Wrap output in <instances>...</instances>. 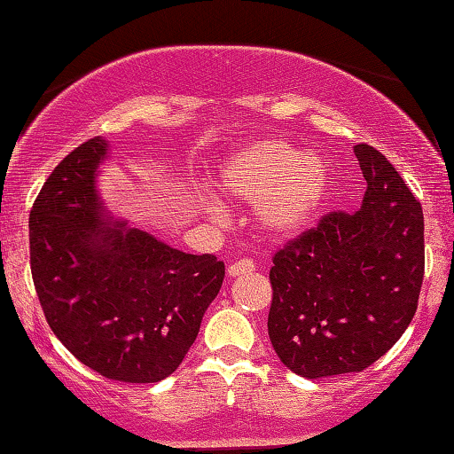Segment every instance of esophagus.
<instances>
[{
	"instance_id": "esophagus-1",
	"label": "esophagus",
	"mask_w": 454,
	"mask_h": 454,
	"mask_svg": "<svg viewBox=\"0 0 454 454\" xmlns=\"http://www.w3.org/2000/svg\"><path fill=\"white\" fill-rule=\"evenodd\" d=\"M254 268L256 266H254V262H252V260H238V262L228 266V276H230V278H236V276L254 272Z\"/></svg>"
}]
</instances>
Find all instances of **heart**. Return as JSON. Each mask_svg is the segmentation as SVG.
Returning <instances> with one entry per match:
<instances>
[{
    "label": "heart",
    "instance_id": "b5f03b06",
    "mask_svg": "<svg viewBox=\"0 0 454 454\" xmlns=\"http://www.w3.org/2000/svg\"><path fill=\"white\" fill-rule=\"evenodd\" d=\"M220 188L238 202H254L258 232L288 242L310 228L326 198V170L294 145L264 137L232 152L220 170Z\"/></svg>",
    "mask_w": 454,
    "mask_h": 454
}]
</instances>
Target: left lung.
Instances as JSON below:
<instances>
[{
  "label": "left lung",
  "mask_w": 454,
  "mask_h": 454,
  "mask_svg": "<svg viewBox=\"0 0 454 454\" xmlns=\"http://www.w3.org/2000/svg\"><path fill=\"white\" fill-rule=\"evenodd\" d=\"M366 180L356 212H330L274 254L268 334L292 372H360L403 336L425 274V218L393 164L355 145Z\"/></svg>",
  "instance_id": "1"
}]
</instances>
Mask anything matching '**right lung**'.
I'll list each match as a JSON object with an SVG mask.
<instances>
[{"label":"right lung","mask_w":454,"mask_h":454,"mask_svg":"<svg viewBox=\"0 0 454 454\" xmlns=\"http://www.w3.org/2000/svg\"><path fill=\"white\" fill-rule=\"evenodd\" d=\"M110 142H83L29 212V264L53 334L106 379L158 382L180 366L224 280V262L186 254L128 220L98 192Z\"/></svg>","instance_id":"1"}]
</instances>
